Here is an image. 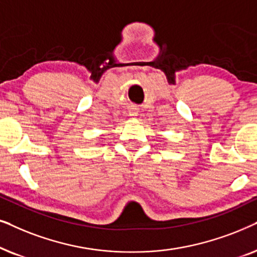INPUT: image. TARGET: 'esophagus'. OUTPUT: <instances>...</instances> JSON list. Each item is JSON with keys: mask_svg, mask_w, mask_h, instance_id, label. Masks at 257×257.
Returning <instances> with one entry per match:
<instances>
[{"mask_svg": "<svg viewBox=\"0 0 257 257\" xmlns=\"http://www.w3.org/2000/svg\"><path fill=\"white\" fill-rule=\"evenodd\" d=\"M129 116H132V117H135V116H138V109L131 108V110H129Z\"/></svg>", "mask_w": 257, "mask_h": 257, "instance_id": "1", "label": "esophagus"}]
</instances>
